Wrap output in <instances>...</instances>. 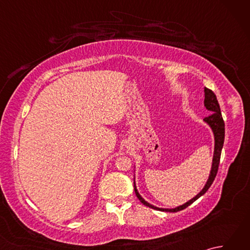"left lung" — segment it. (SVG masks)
<instances>
[{
    "label": "left lung",
    "mask_w": 250,
    "mask_h": 250,
    "mask_svg": "<svg viewBox=\"0 0 250 250\" xmlns=\"http://www.w3.org/2000/svg\"><path fill=\"white\" fill-rule=\"evenodd\" d=\"M204 106L206 107L207 110L211 111L210 116L205 117L203 119L207 125L210 126L211 131L214 133V140H215V147H214V156H213V163H211V168H210V173L208 179L205 184V186L203 187L200 192L196 194L194 198H192L191 200H189L188 202H186L185 204L179 205L177 207H174V208H160V207H157L155 205H151L150 203H148L147 201H145L144 199L142 198V195L139 193V191L136 189V185H135V177H134V191L136 193V196L139 198V200L142 202L143 204L150 207V208L157 209V210H164V211H171V213H175V211H179L182 209H185L186 207H188L189 205H191L193 203L194 201L198 200L200 196L203 195L207 190L209 189V187L213 184L214 179L217 175V172H218V167H219V162H220V156H221V150L222 147H224V142H225V122L224 119H222L221 116V111H220V106L218 101H217L216 94L211 91L210 89H207L206 87L204 88Z\"/></svg>",
    "instance_id": "obj_1"
}]
</instances>
